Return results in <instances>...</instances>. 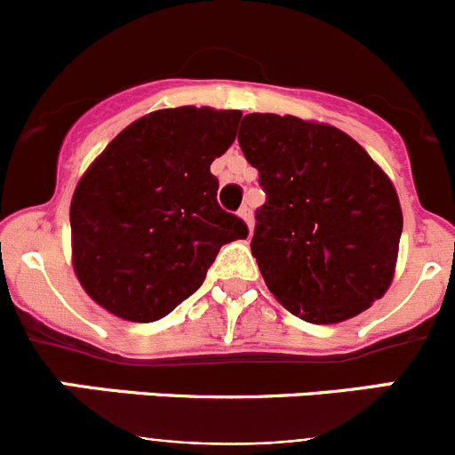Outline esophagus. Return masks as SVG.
I'll use <instances>...</instances> for the list:
<instances>
[{
	"label": "esophagus",
	"mask_w": 455,
	"mask_h": 455,
	"mask_svg": "<svg viewBox=\"0 0 455 455\" xmlns=\"http://www.w3.org/2000/svg\"><path fill=\"white\" fill-rule=\"evenodd\" d=\"M240 218L244 220L246 227H249V231H253V213H251L249 206H242V209H240Z\"/></svg>",
	"instance_id": "obj_1"
}]
</instances>
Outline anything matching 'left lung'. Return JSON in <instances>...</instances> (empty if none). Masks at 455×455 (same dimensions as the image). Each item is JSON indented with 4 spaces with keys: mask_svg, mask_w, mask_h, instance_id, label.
<instances>
[{
    "mask_svg": "<svg viewBox=\"0 0 455 455\" xmlns=\"http://www.w3.org/2000/svg\"><path fill=\"white\" fill-rule=\"evenodd\" d=\"M242 151L266 202L251 251L275 299L310 323H339L387 292L403 211L392 180L346 132L286 114H246Z\"/></svg>",
    "mask_w": 455,
    "mask_h": 455,
    "instance_id": "left-lung-1",
    "label": "left lung"
}]
</instances>
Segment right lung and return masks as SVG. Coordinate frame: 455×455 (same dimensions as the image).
<instances>
[{
  "label": "right lung",
  "instance_id": "right-lung-1",
  "mask_svg": "<svg viewBox=\"0 0 455 455\" xmlns=\"http://www.w3.org/2000/svg\"><path fill=\"white\" fill-rule=\"evenodd\" d=\"M240 118V109H156L87 167L70 204L72 266L100 308L163 319L198 291L224 244L249 235L220 209L211 173Z\"/></svg>",
  "mask_w": 455,
  "mask_h": 455
}]
</instances>
